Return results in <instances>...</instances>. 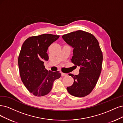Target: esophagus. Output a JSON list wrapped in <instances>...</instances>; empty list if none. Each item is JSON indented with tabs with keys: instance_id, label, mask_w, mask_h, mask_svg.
I'll list each match as a JSON object with an SVG mask.
<instances>
[{
	"instance_id": "obj_1",
	"label": "esophagus",
	"mask_w": 123,
	"mask_h": 123,
	"mask_svg": "<svg viewBox=\"0 0 123 123\" xmlns=\"http://www.w3.org/2000/svg\"><path fill=\"white\" fill-rule=\"evenodd\" d=\"M61 76H67V74H64V73H63V72H61Z\"/></svg>"
}]
</instances>
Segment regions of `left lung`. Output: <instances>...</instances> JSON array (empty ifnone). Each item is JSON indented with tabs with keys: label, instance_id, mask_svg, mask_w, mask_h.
I'll return each instance as SVG.
<instances>
[{
	"label": "left lung",
	"instance_id": "left-lung-1",
	"mask_svg": "<svg viewBox=\"0 0 123 123\" xmlns=\"http://www.w3.org/2000/svg\"><path fill=\"white\" fill-rule=\"evenodd\" d=\"M62 37L74 49L71 62L80 66L79 74H69L74 82L67 90L72 96L85 97L92 92L101 72L103 56L99 43L93 35L82 30L63 35Z\"/></svg>",
	"mask_w": 123,
	"mask_h": 123
}]
</instances>
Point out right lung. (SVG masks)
I'll return each instance as SVG.
<instances>
[{
    "label": "right lung",
    "mask_w": 123,
    "mask_h": 123,
    "mask_svg": "<svg viewBox=\"0 0 123 123\" xmlns=\"http://www.w3.org/2000/svg\"><path fill=\"white\" fill-rule=\"evenodd\" d=\"M59 35L44 34L27 38L23 44L18 58L21 79L29 91L36 96L48 94L54 80L60 78L59 71H48L43 65L48 61L49 47Z\"/></svg>",
    "instance_id": "obj_1"
}]
</instances>
